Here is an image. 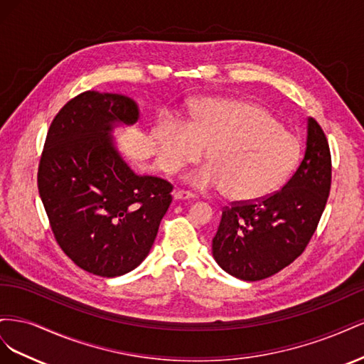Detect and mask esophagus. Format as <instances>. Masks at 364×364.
Segmentation results:
<instances>
[{
	"label": "esophagus",
	"mask_w": 364,
	"mask_h": 364,
	"mask_svg": "<svg viewBox=\"0 0 364 364\" xmlns=\"http://www.w3.org/2000/svg\"><path fill=\"white\" fill-rule=\"evenodd\" d=\"M174 199L176 200H191L194 199V194L190 191H183V190H178L174 193Z\"/></svg>",
	"instance_id": "obj_1"
}]
</instances>
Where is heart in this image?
Segmentation results:
<instances>
[{"mask_svg": "<svg viewBox=\"0 0 364 364\" xmlns=\"http://www.w3.org/2000/svg\"><path fill=\"white\" fill-rule=\"evenodd\" d=\"M155 142L165 173L199 162L208 151L209 165L191 176V183L223 190L226 199L240 203L259 202L277 193L301 153L299 139L266 107L218 98L196 106L190 127L161 121Z\"/></svg>", "mask_w": 364, "mask_h": 364, "instance_id": "b5f03b06", "label": "heart"}]
</instances>
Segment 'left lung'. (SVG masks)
<instances>
[{
    "mask_svg": "<svg viewBox=\"0 0 364 364\" xmlns=\"http://www.w3.org/2000/svg\"><path fill=\"white\" fill-rule=\"evenodd\" d=\"M331 188V153L322 127L306 123L301 165L279 191L259 202L225 206L213 238V257L243 281H261L291 264L305 250Z\"/></svg>",
    "mask_w": 364,
    "mask_h": 364,
    "instance_id": "left-lung-1",
    "label": "left lung"
}]
</instances>
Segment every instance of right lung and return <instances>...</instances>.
<instances>
[{
  "label": "right lung",
  "mask_w": 364,
  "mask_h": 364,
  "mask_svg": "<svg viewBox=\"0 0 364 364\" xmlns=\"http://www.w3.org/2000/svg\"><path fill=\"white\" fill-rule=\"evenodd\" d=\"M139 118L132 98L86 91L65 105L48 129L38 188L62 250L97 277H121L149 255L171 203L173 185L138 176L111 136Z\"/></svg>",
  "instance_id": "add662e5"
}]
</instances>
